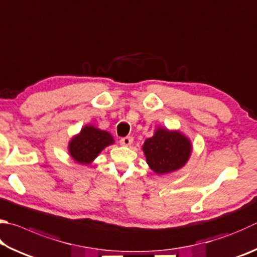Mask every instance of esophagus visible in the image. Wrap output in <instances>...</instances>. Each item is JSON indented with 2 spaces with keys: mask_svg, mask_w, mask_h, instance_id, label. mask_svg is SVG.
Listing matches in <instances>:
<instances>
[{
  "mask_svg": "<svg viewBox=\"0 0 257 257\" xmlns=\"http://www.w3.org/2000/svg\"><path fill=\"white\" fill-rule=\"evenodd\" d=\"M133 142H134V138L132 136H127L120 139V144L122 145V146H129V145L133 144Z\"/></svg>",
  "mask_w": 257,
  "mask_h": 257,
  "instance_id": "esophagus-1",
  "label": "esophagus"
}]
</instances>
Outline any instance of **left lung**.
<instances>
[{"instance_id": "obj_1", "label": "left lung", "mask_w": 257, "mask_h": 257, "mask_svg": "<svg viewBox=\"0 0 257 257\" xmlns=\"http://www.w3.org/2000/svg\"><path fill=\"white\" fill-rule=\"evenodd\" d=\"M143 151L147 164L156 174H167L185 165L192 146L180 132L158 128L153 137L145 141Z\"/></svg>"}]
</instances>
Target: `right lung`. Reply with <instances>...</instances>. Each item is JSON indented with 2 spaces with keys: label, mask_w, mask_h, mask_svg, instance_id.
Returning a JSON list of instances; mask_svg holds the SVG:
<instances>
[{
  "label": "right lung",
  "mask_w": 257,
  "mask_h": 257,
  "mask_svg": "<svg viewBox=\"0 0 257 257\" xmlns=\"http://www.w3.org/2000/svg\"><path fill=\"white\" fill-rule=\"evenodd\" d=\"M111 144H113V138L109 133L93 125H85L81 133L69 142L68 151L74 161L80 164H90Z\"/></svg>",
  "instance_id": "right-lung-1"
}]
</instances>
